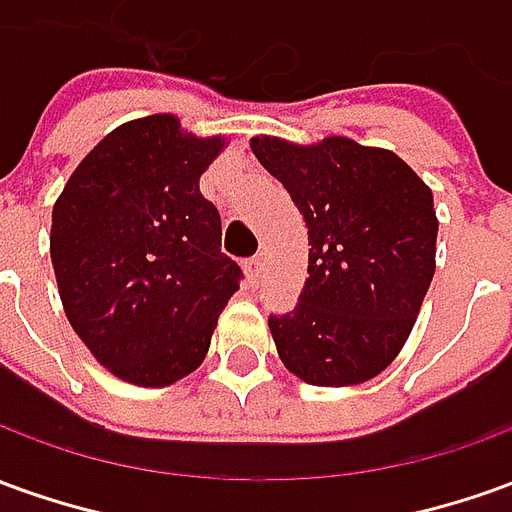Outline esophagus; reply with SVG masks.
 Instances as JSON below:
<instances>
[{"label":"esophagus","mask_w":512,"mask_h":512,"mask_svg":"<svg viewBox=\"0 0 512 512\" xmlns=\"http://www.w3.org/2000/svg\"><path fill=\"white\" fill-rule=\"evenodd\" d=\"M244 271H246V277L255 282L257 277H260V271H263V257H260V255L246 257V260H244Z\"/></svg>","instance_id":"34e87169"}]
</instances>
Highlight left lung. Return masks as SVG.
Returning <instances> with one entry per match:
<instances>
[{
	"mask_svg": "<svg viewBox=\"0 0 512 512\" xmlns=\"http://www.w3.org/2000/svg\"><path fill=\"white\" fill-rule=\"evenodd\" d=\"M307 227V280L291 313L268 316L280 360L310 385L377 377L405 346L435 274L432 191L402 157L352 138L296 146L252 138Z\"/></svg>",
	"mask_w": 512,
	"mask_h": 512,
	"instance_id": "obj_1",
	"label": "left lung"
}]
</instances>
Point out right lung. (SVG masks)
I'll use <instances>...</instances> for the list:
<instances>
[{
	"label": "right lung",
	"mask_w": 512,
	"mask_h": 512,
	"mask_svg": "<svg viewBox=\"0 0 512 512\" xmlns=\"http://www.w3.org/2000/svg\"><path fill=\"white\" fill-rule=\"evenodd\" d=\"M224 138L169 113L127 121L85 155L52 210V266L71 327L116 377L163 388L202 366L244 271L199 194Z\"/></svg>",
	"instance_id": "obj_1"
}]
</instances>
